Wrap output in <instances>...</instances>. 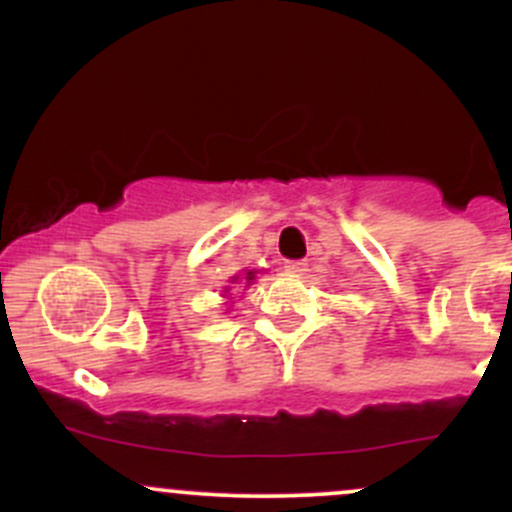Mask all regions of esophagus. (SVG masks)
<instances>
[{"instance_id": "esophagus-1", "label": "esophagus", "mask_w": 512, "mask_h": 512, "mask_svg": "<svg viewBox=\"0 0 512 512\" xmlns=\"http://www.w3.org/2000/svg\"><path fill=\"white\" fill-rule=\"evenodd\" d=\"M285 270L289 272V275H294V277H302L304 272H307V262H287V265H285Z\"/></svg>"}]
</instances>
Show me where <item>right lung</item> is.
<instances>
[{
  "label": "right lung",
  "mask_w": 512,
  "mask_h": 512,
  "mask_svg": "<svg viewBox=\"0 0 512 512\" xmlns=\"http://www.w3.org/2000/svg\"><path fill=\"white\" fill-rule=\"evenodd\" d=\"M257 275H260V270H245L242 275L230 277V280H227L230 285L223 287V297L227 299L225 304H232V299H235V297H232V292H237V289H242V287H250L252 282L257 280Z\"/></svg>",
  "instance_id": "right-lung-1"
}]
</instances>
